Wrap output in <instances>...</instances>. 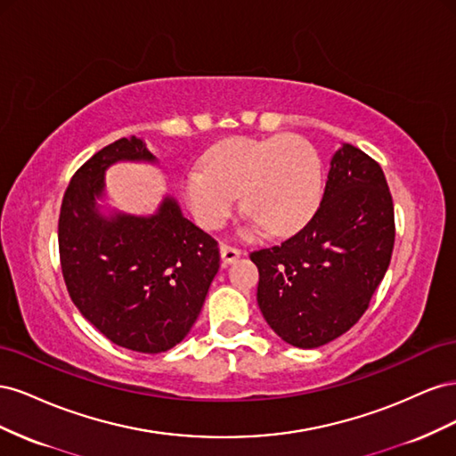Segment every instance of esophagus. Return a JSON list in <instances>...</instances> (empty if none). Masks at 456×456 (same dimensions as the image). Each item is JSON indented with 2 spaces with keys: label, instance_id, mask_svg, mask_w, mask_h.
Masks as SVG:
<instances>
[{
  "label": "esophagus",
  "instance_id": "esophagus-1",
  "mask_svg": "<svg viewBox=\"0 0 456 456\" xmlns=\"http://www.w3.org/2000/svg\"><path fill=\"white\" fill-rule=\"evenodd\" d=\"M241 251L236 249V247H230V245H220V258H223V265H232L233 260L240 258Z\"/></svg>",
  "mask_w": 456,
  "mask_h": 456
}]
</instances>
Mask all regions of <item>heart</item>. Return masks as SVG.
<instances>
[{
  "label": "heart",
  "instance_id": "heart-1",
  "mask_svg": "<svg viewBox=\"0 0 456 456\" xmlns=\"http://www.w3.org/2000/svg\"><path fill=\"white\" fill-rule=\"evenodd\" d=\"M322 163L298 136L230 139L209 150L203 167L183 175V198L203 228H220L240 196L241 209L270 236L305 226L322 201Z\"/></svg>",
  "mask_w": 456,
  "mask_h": 456
}]
</instances>
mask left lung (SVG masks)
<instances>
[{
	"instance_id": "1",
	"label": "left lung",
	"mask_w": 456,
	"mask_h": 456,
	"mask_svg": "<svg viewBox=\"0 0 456 456\" xmlns=\"http://www.w3.org/2000/svg\"><path fill=\"white\" fill-rule=\"evenodd\" d=\"M320 209L281 245L251 253L256 302L273 333L312 350L357 323L390 266L394 203L380 165L340 144Z\"/></svg>"
}]
</instances>
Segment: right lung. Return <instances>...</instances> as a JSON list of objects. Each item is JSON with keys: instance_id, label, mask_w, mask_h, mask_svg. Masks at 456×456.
I'll return each mask as SVG.
<instances>
[{"instance_id": "1", "label": "right lung", "mask_w": 456, "mask_h": 456, "mask_svg": "<svg viewBox=\"0 0 456 456\" xmlns=\"http://www.w3.org/2000/svg\"><path fill=\"white\" fill-rule=\"evenodd\" d=\"M158 165L136 136L108 144L72 176L59 218L62 275L86 320L121 348L159 354L196 323L220 266L216 241L163 196L151 215L106 203L116 163Z\"/></svg>"}]
</instances>
